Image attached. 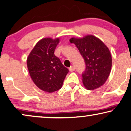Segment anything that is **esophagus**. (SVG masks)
<instances>
[{"label": "esophagus", "instance_id": "esophagus-1", "mask_svg": "<svg viewBox=\"0 0 131 131\" xmlns=\"http://www.w3.org/2000/svg\"><path fill=\"white\" fill-rule=\"evenodd\" d=\"M75 68L74 66H72L69 68V71H71V72H72L73 71H75Z\"/></svg>", "mask_w": 131, "mask_h": 131}]
</instances>
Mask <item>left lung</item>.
<instances>
[{
  "mask_svg": "<svg viewBox=\"0 0 131 131\" xmlns=\"http://www.w3.org/2000/svg\"><path fill=\"white\" fill-rule=\"evenodd\" d=\"M78 48L85 62L82 83L88 90L102 86L107 80L112 69V55L108 48L100 38L93 35L69 40Z\"/></svg>",
  "mask_w": 131,
  "mask_h": 131,
  "instance_id": "1",
  "label": "left lung"
}]
</instances>
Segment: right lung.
<instances>
[{"label":"right lung","instance_id":"obj_1","mask_svg":"<svg viewBox=\"0 0 131 131\" xmlns=\"http://www.w3.org/2000/svg\"><path fill=\"white\" fill-rule=\"evenodd\" d=\"M59 38L39 40L31 51L27 60L32 81L40 90L51 93L62 88L68 69L54 55Z\"/></svg>","mask_w":131,"mask_h":131}]
</instances>
